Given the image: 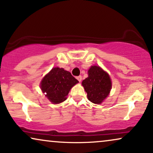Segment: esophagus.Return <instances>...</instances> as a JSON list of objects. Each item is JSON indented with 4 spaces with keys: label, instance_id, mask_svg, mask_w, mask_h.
I'll use <instances>...</instances> for the list:
<instances>
[{
    "label": "esophagus",
    "instance_id": "34e87169",
    "mask_svg": "<svg viewBox=\"0 0 153 153\" xmlns=\"http://www.w3.org/2000/svg\"><path fill=\"white\" fill-rule=\"evenodd\" d=\"M76 79H77V80H78V81H79V82H81V79H82V76H79L76 77Z\"/></svg>",
    "mask_w": 153,
    "mask_h": 153
}]
</instances>
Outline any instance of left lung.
Wrapping results in <instances>:
<instances>
[{
  "label": "left lung",
  "mask_w": 153,
  "mask_h": 153,
  "mask_svg": "<svg viewBox=\"0 0 153 153\" xmlns=\"http://www.w3.org/2000/svg\"><path fill=\"white\" fill-rule=\"evenodd\" d=\"M88 76L83 80L82 86L87 93V97L91 102L101 104L108 96L112 81L108 73L99 66H91L88 71Z\"/></svg>",
  "instance_id": "left-lung-1"
}]
</instances>
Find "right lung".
<instances>
[{
    "instance_id": "add662e5",
    "label": "right lung",
    "mask_w": 153,
    "mask_h": 153,
    "mask_svg": "<svg viewBox=\"0 0 153 153\" xmlns=\"http://www.w3.org/2000/svg\"><path fill=\"white\" fill-rule=\"evenodd\" d=\"M79 83L71 73L63 68L54 67L41 81L40 87L45 96L53 104H59L67 99L70 89Z\"/></svg>"
}]
</instances>
